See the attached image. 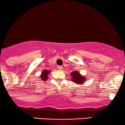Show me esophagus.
<instances>
[{"instance_id":"obj_1","label":"esophagus","mask_w":125,"mask_h":125,"mask_svg":"<svg viewBox=\"0 0 125 125\" xmlns=\"http://www.w3.org/2000/svg\"><path fill=\"white\" fill-rule=\"evenodd\" d=\"M58 69H59V70H62L63 68L61 66H58Z\"/></svg>"}]
</instances>
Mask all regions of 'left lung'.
Returning <instances> with one entry per match:
<instances>
[{
  "mask_svg": "<svg viewBox=\"0 0 125 125\" xmlns=\"http://www.w3.org/2000/svg\"><path fill=\"white\" fill-rule=\"evenodd\" d=\"M71 76H72V81L74 82V83H78V84H82L83 83V81H86V78L84 77L81 76L79 72L75 71L71 73Z\"/></svg>",
  "mask_w": 125,
  "mask_h": 125,
  "instance_id": "left-lung-1",
  "label": "left lung"
}]
</instances>
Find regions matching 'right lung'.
<instances>
[{
  "mask_svg": "<svg viewBox=\"0 0 125 125\" xmlns=\"http://www.w3.org/2000/svg\"><path fill=\"white\" fill-rule=\"evenodd\" d=\"M50 72V71H47V70H45L43 72H42V76H40V78H42V81H45V80H47V77L48 75V73Z\"/></svg>",
  "mask_w": 125,
  "mask_h": 125,
  "instance_id": "add662e5",
  "label": "right lung"
}]
</instances>
